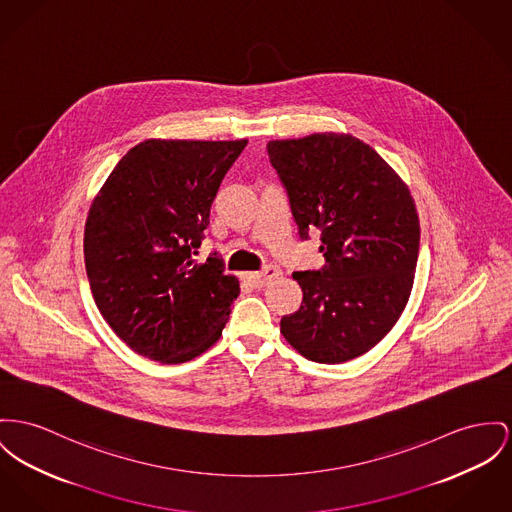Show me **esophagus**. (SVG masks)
I'll list each match as a JSON object with an SVG mask.
<instances>
[{"mask_svg": "<svg viewBox=\"0 0 512 512\" xmlns=\"http://www.w3.org/2000/svg\"><path fill=\"white\" fill-rule=\"evenodd\" d=\"M279 275H281V270H279V268H275V266H268V268H264L262 272L248 273V275H246V279H248L254 287H266L270 281L277 279Z\"/></svg>", "mask_w": 512, "mask_h": 512, "instance_id": "34e87169", "label": "esophagus"}]
</instances>
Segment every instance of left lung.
I'll return each instance as SVG.
<instances>
[{"mask_svg": "<svg viewBox=\"0 0 512 512\" xmlns=\"http://www.w3.org/2000/svg\"><path fill=\"white\" fill-rule=\"evenodd\" d=\"M268 155L301 239L320 231L326 264L295 272L301 308L281 334L308 361L345 363L375 347L408 305L419 217L406 182L371 145L349 134L275 139Z\"/></svg>", "mask_w": 512, "mask_h": 512, "instance_id": "obj_1", "label": "left lung"}]
</instances>
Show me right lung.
Masks as SVG:
<instances>
[{
	"label": "right lung",
	"instance_id": "obj_1",
	"mask_svg": "<svg viewBox=\"0 0 512 512\" xmlns=\"http://www.w3.org/2000/svg\"><path fill=\"white\" fill-rule=\"evenodd\" d=\"M246 139H145L110 172L85 223V268L114 334L159 363L221 338L239 279L213 252L196 260L221 180Z\"/></svg>",
	"mask_w": 512,
	"mask_h": 512
}]
</instances>
